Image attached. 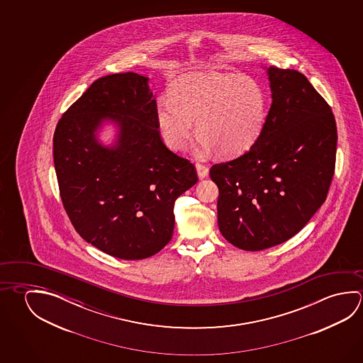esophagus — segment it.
<instances>
[{"label":"esophagus","instance_id":"34e87169","mask_svg":"<svg viewBox=\"0 0 363 363\" xmlns=\"http://www.w3.org/2000/svg\"><path fill=\"white\" fill-rule=\"evenodd\" d=\"M196 171L199 179H205L208 174V167L205 166V164H201V163H197Z\"/></svg>","mask_w":363,"mask_h":363}]
</instances>
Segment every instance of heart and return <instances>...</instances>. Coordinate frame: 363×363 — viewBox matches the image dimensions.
Returning <instances> with one entry per match:
<instances>
[{"label": "heart", "mask_w": 363, "mask_h": 363, "mask_svg": "<svg viewBox=\"0 0 363 363\" xmlns=\"http://www.w3.org/2000/svg\"><path fill=\"white\" fill-rule=\"evenodd\" d=\"M266 95L253 78L229 72H191L177 78L169 97L155 105L163 143L181 150L190 142L194 120L201 137L199 155L216 149L221 157L242 155L256 143L266 120Z\"/></svg>", "instance_id": "heart-1"}]
</instances>
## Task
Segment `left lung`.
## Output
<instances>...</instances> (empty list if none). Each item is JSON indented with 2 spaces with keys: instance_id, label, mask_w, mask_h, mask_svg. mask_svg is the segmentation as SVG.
Returning <instances> with one entry per match:
<instances>
[{
  "instance_id": "1",
  "label": "left lung",
  "mask_w": 363,
  "mask_h": 363,
  "mask_svg": "<svg viewBox=\"0 0 363 363\" xmlns=\"http://www.w3.org/2000/svg\"><path fill=\"white\" fill-rule=\"evenodd\" d=\"M272 104L261 135L214 164L218 224L239 250H267L300 232L327 199L337 153L332 108L303 73L267 68Z\"/></svg>"
}]
</instances>
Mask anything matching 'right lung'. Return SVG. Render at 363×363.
<instances>
[{
	"mask_svg": "<svg viewBox=\"0 0 363 363\" xmlns=\"http://www.w3.org/2000/svg\"><path fill=\"white\" fill-rule=\"evenodd\" d=\"M148 79L134 72L96 79L63 113L53 137L60 199L74 229L128 261L168 244L174 201L197 182L195 166L162 142ZM104 121L118 126L111 147L96 139Z\"/></svg>",
	"mask_w": 363,
	"mask_h": 363,
	"instance_id": "right-lung-1",
	"label": "right lung"
}]
</instances>
